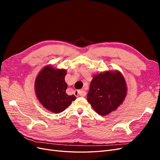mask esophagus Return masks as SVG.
I'll return each instance as SVG.
<instances>
[{
    "instance_id": "34e87169",
    "label": "esophagus",
    "mask_w": 160,
    "mask_h": 160,
    "mask_svg": "<svg viewBox=\"0 0 160 160\" xmlns=\"http://www.w3.org/2000/svg\"><path fill=\"white\" fill-rule=\"evenodd\" d=\"M87 93L84 90H76L75 91V95L77 96H81V97H85Z\"/></svg>"
}]
</instances>
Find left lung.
Wrapping results in <instances>:
<instances>
[{"instance_id":"8db88e82","label":"left lung","mask_w":160,"mask_h":160,"mask_svg":"<svg viewBox=\"0 0 160 160\" xmlns=\"http://www.w3.org/2000/svg\"><path fill=\"white\" fill-rule=\"evenodd\" d=\"M127 91V84L122 72L118 70L106 71L93 75L88 101L98 114L107 115L122 104Z\"/></svg>"}]
</instances>
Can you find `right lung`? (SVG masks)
<instances>
[{"instance_id": "add662e5", "label": "right lung", "mask_w": 160, "mask_h": 160, "mask_svg": "<svg viewBox=\"0 0 160 160\" xmlns=\"http://www.w3.org/2000/svg\"><path fill=\"white\" fill-rule=\"evenodd\" d=\"M67 70L46 65L37 75L35 81L36 96L41 105L54 113L63 111L76 97L66 93L67 85L65 81Z\"/></svg>"}]
</instances>
